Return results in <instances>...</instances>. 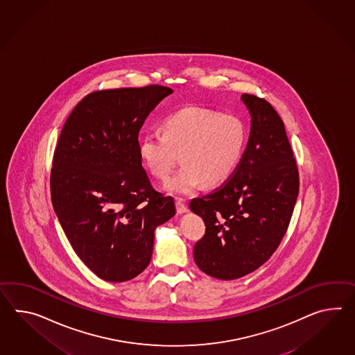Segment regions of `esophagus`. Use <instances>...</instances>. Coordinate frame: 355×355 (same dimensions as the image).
<instances>
[{"label":"esophagus","instance_id":"34e87169","mask_svg":"<svg viewBox=\"0 0 355 355\" xmlns=\"http://www.w3.org/2000/svg\"><path fill=\"white\" fill-rule=\"evenodd\" d=\"M175 209H177V213H178V214H183V213L187 211V207L183 204L182 200H177V201H175Z\"/></svg>","mask_w":355,"mask_h":355}]
</instances>
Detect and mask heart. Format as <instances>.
Instances as JSON below:
<instances>
[{
	"instance_id": "b5f03b06",
	"label": "heart",
	"mask_w": 355,
	"mask_h": 355,
	"mask_svg": "<svg viewBox=\"0 0 355 355\" xmlns=\"http://www.w3.org/2000/svg\"><path fill=\"white\" fill-rule=\"evenodd\" d=\"M163 127L164 133L148 132L139 139V155L150 173L165 180L181 154L183 166L165 183L169 193L187 196L202 183L218 186L234 173L246 141L239 116L189 106L168 116Z\"/></svg>"
}]
</instances>
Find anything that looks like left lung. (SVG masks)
Segmentation results:
<instances>
[{
    "instance_id": "obj_1",
    "label": "left lung",
    "mask_w": 355,
    "mask_h": 355,
    "mask_svg": "<svg viewBox=\"0 0 355 355\" xmlns=\"http://www.w3.org/2000/svg\"><path fill=\"white\" fill-rule=\"evenodd\" d=\"M251 116L250 136L228 181L191 200L207 231L193 259L204 273L236 279L259 268L284 239L299 193V172L284 121L273 106L241 95Z\"/></svg>"
}]
</instances>
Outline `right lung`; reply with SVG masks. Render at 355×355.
Here are the masks:
<instances>
[{
  "label": "right lung",
  "mask_w": 355,
  "mask_h": 355,
  "mask_svg": "<svg viewBox=\"0 0 355 355\" xmlns=\"http://www.w3.org/2000/svg\"><path fill=\"white\" fill-rule=\"evenodd\" d=\"M169 87L103 89L65 121L51 169L53 210L79 259L96 276L124 282L150 264L154 232L175 214L154 190L139 155L141 127Z\"/></svg>",
  "instance_id": "obj_1"
}]
</instances>
